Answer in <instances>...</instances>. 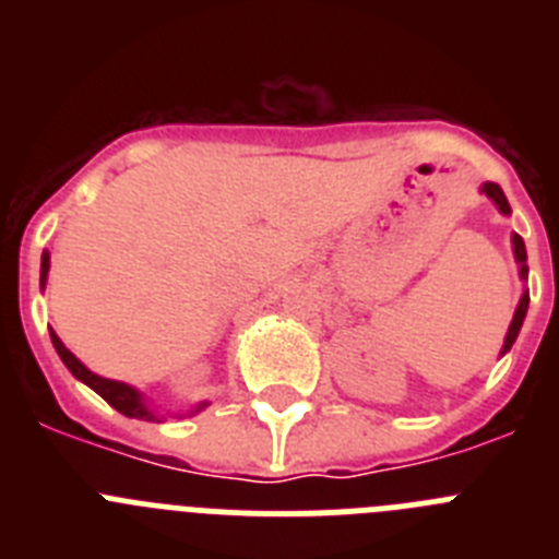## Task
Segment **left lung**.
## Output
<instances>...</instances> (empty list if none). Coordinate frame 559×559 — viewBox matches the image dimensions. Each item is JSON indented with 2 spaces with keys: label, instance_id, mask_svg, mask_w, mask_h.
<instances>
[{
  "label": "left lung",
  "instance_id": "8db88e82",
  "mask_svg": "<svg viewBox=\"0 0 559 559\" xmlns=\"http://www.w3.org/2000/svg\"><path fill=\"white\" fill-rule=\"evenodd\" d=\"M478 192H481V195H487V199L496 204V210L501 212V215H510V212H512L510 201H507L503 190L498 185H492V181H484V185L478 187ZM512 254H515L518 276H521L523 283H526V280H530V265H526V246H523V237L515 235V231H512ZM526 310H530V288H523L521 302H518L515 316H512V322H510V330H507V338H503L501 355L510 353L512 344H515L518 333H521V328H523V319H526Z\"/></svg>",
  "mask_w": 559,
  "mask_h": 559
}]
</instances>
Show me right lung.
<instances>
[{
    "instance_id": "obj_1",
    "label": "right lung",
    "mask_w": 559,
    "mask_h": 559,
    "mask_svg": "<svg viewBox=\"0 0 559 559\" xmlns=\"http://www.w3.org/2000/svg\"><path fill=\"white\" fill-rule=\"evenodd\" d=\"M47 276H49V251H44L41 254V290L47 288ZM49 338H52V347H56L58 358L63 360V367L75 374L81 383H86L88 389H95V392L106 400L108 406L117 408V412L126 414V417H133V419H147V423H162V419H165V414H156V408L147 403V397L140 392V389L128 386V383H122V380H111V378H103V374L92 372V369H88L81 358H75V355L69 353L67 344H63V341L56 335V330H49ZM206 406H210V400H201V403H195V406L187 412V417L204 412ZM176 417H185V414H176Z\"/></svg>"
}]
</instances>
